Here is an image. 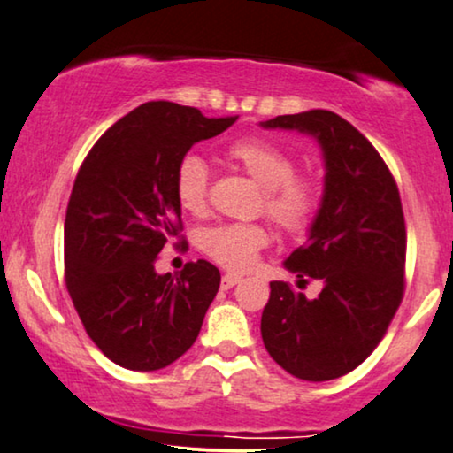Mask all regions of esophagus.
I'll return each instance as SVG.
<instances>
[{
	"label": "esophagus",
	"instance_id": "obj_1",
	"mask_svg": "<svg viewBox=\"0 0 453 453\" xmlns=\"http://www.w3.org/2000/svg\"><path fill=\"white\" fill-rule=\"evenodd\" d=\"M239 280H241L239 274H225V277H222V280H220V287H222V289H233V287L237 285Z\"/></svg>",
	"mask_w": 453,
	"mask_h": 453
}]
</instances>
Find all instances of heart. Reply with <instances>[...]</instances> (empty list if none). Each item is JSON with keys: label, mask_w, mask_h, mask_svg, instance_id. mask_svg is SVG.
Listing matches in <instances>:
<instances>
[{"label": "heart", "mask_w": 453, "mask_h": 453, "mask_svg": "<svg viewBox=\"0 0 453 453\" xmlns=\"http://www.w3.org/2000/svg\"><path fill=\"white\" fill-rule=\"evenodd\" d=\"M226 157L264 187V214L287 234H303L319 210L320 189L312 176L296 173V157L262 137H243L226 148ZM174 191L187 212L202 214L208 205L210 168L202 156L180 157L174 174ZM268 233L260 225L226 222L202 233V250L222 268L243 273L266 248Z\"/></svg>", "instance_id": "1"}]
</instances>
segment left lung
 <instances>
[{"mask_svg":"<svg viewBox=\"0 0 453 453\" xmlns=\"http://www.w3.org/2000/svg\"><path fill=\"white\" fill-rule=\"evenodd\" d=\"M264 128L312 134L325 156V193L305 245L285 260L316 299L273 280L262 339L293 377L331 380L360 366L385 337L403 297L406 222L395 179L372 143L328 110L277 116Z\"/></svg>","mask_w":453,"mask_h":453,"instance_id":"8db88e82","label":"left lung"}]
</instances>
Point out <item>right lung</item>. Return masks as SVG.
<instances>
[{
    "label": "right lung",
    "instance_id": "1",
    "mask_svg": "<svg viewBox=\"0 0 453 453\" xmlns=\"http://www.w3.org/2000/svg\"><path fill=\"white\" fill-rule=\"evenodd\" d=\"M234 120L148 102L111 125L81 164L64 222V274L87 334L122 368L150 372L179 360L219 293L214 264L189 262L179 277L157 274L154 264L183 231L180 157Z\"/></svg>",
    "mask_w": 453,
    "mask_h": 453
}]
</instances>
